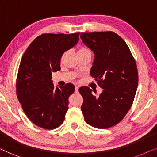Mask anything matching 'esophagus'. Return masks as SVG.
<instances>
[{
    "label": "esophagus",
    "mask_w": 157,
    "mask_h": 157,
    "mask_svg": "<svg viewBox=\"0 0 157 157\" xmlns=\"http://www.w3.org/2000/svg\"><path fill=\"white\" fill-rule=\"evenodd\" d=\"M78 90H79V87L78 86H75V92H76V93L78 92Z\"/></svg>",
    "instance_id": "1"
}]
</instances>
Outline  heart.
Returning <instances> with one entry per match:
<instances>
[{"label": "heart", "instance_id": "1", "mask_svg": "<svg viewBox=\"0 0 157 157\" xmlns=\"http://www.w3.org/2000/svg\"><path fill=\"white\" fill-rule=\"evenodd\" d=\"M78 52H90V49L87 47H81L80 49H79Z\"/></svg>", "mask_w": 157, "mask_h": 157}]
</instances>
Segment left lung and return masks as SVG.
<instances>
[{"label": "left lung", "instance_id": "left-lung-1", "mask_svg": "<svg viewBox=\"0 0 157 157\" xmlns=\"http://www.w3.org/2000/svg\"><path fill=\"white\" fill-rule=\"evenodd\" d=\"M80 38L94 52L90 75L103 88L98 97L88 87L79 89L83 98L81 110L87 124L110 128L124 118L133 104L139 81L136 61L124 39L113 31L81 33Z\"/></svg>", "mask_w": 157, "mask_h": 157}]
</instances>
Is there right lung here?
Segmentation results:
<instances>
[{
    "label": "right lung",
    "mask_w": 157,
    "mask_h": 157,
    "mask_svg": "<svg viewBox=\"0 0 157 157\" xmlns=\"http://www.w3.org/2000/svg\"><path fill=\"white\" fill-rule=\"evenodd\" d=\"M80 32L44 33L31 42L23 55L16 95L25 114L37 126L54 129L63 123L75 86L68 83L54 87L52 75L60 70L62 54L76 44Z\"/></svg>",
    "instance_id": "right-lung-1"
}]
</instances>
